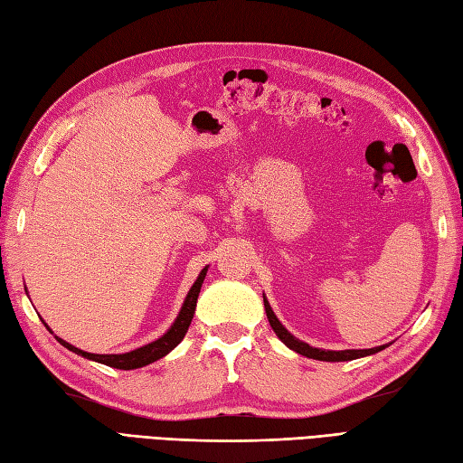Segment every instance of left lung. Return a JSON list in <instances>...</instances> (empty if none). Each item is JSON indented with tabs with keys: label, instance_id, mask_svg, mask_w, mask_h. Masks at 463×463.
Instances as JSON below:
<instances>
[{
	"label": "left lung",
	"instance_id": "8db88e82",
	"mask_svg": "<svg viewBox=\"0 0 463 463\" xmlns=\"http://www.w3.org/2000/svg\"><path fill=\"white\" fill-rule=\"evenodd\" d=\"M264 307H266V315H268V321L274 328V333L278 335V338L286 345L288 348H291L293 352H298L301 355H307V358H313V360H321V362H348V360H355V358H364V355H372L375 352H382L385 346H377V348H367V350H321V348H313L307 345V342L295 338L289 330L283 326L276 313L271 311V307L266 299L264 295Z\"/></svg>",
	"mask_w": 463,
	"mask_h": 463
}]
</instances>
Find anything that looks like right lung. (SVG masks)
Instances as JSON below:
<instances>
[{
  "label": "right lung",
  "mask_w": 463,
  "mask_h": 463,
  "mask_svg": "<svg viewBox=\"0 0 463 463\" xmlns=\"http://www.w3.org/2000/svg\"><path fill=\"white\" fill-rule=\"evenodd\" d=\"M205 276H207V266L201 269V274L197 276L192 289H189L187 298H185L182 309H180V315L175 317V321L168 328V333L162 335L158 340L150 342V345H145V346H140L137 350H130V352H125V354H91V352H84V350H80V348H76L72 345H68L66 340L58 338V336H56V340L61 342L64 348L72 350L78 355H84V358H88V360L99 362V364H105V365H109V367H117V370H137V367L148 365L152 362L164 358L165 354H170L184 340L189 325H192V318H194V313H195V305H197V298H199L201 286H203ZM44 326H46V323H44Z\"/></svg>",
  "instance_id": "1"
}]
</instances>
